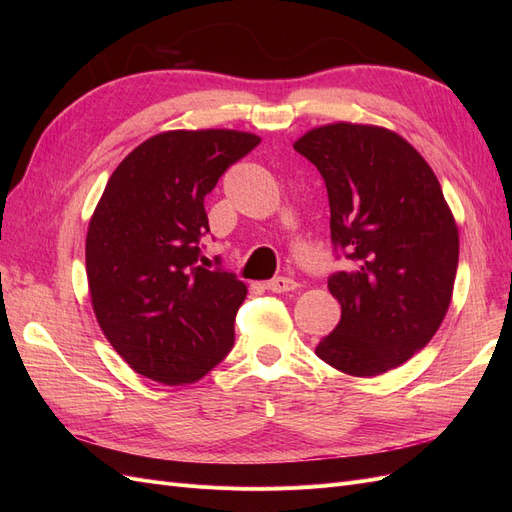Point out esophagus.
Segmentation results:
<instances>
[{"instance_id": "obj_1", "label": "esophagus", "mask_w": 512, "mask_h": 512, "mask_svg": "<svg viewBox=\"0 0 512 512\" xmlns=\"http://www.w3.org/2000/svg\"><path fill=\"white\" fill-rule=\"evenodd\" d=\"M267 288L271 292H290L294 288H299V284L294 282V280H290V277H275V280L267 282Z\"/></svg>"}]
</instances>
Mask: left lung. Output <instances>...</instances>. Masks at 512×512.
I'll return each mask as SVG.
<instances>
[{
  "label": "left lung",
  "instance_id": "obj_1",
  "mask_svg": "<svg viewBox=\"0 0 512 512\" xmlns=\"http://www.w3.org/2000/svg\"><path fill=\"white\" fill-rule=\"evenodd\" d=\"M324 179L331 239L350 260L329 277L342 320L324 363L356 378L406 363L436 335L453 297L459 230L440 181L406 138L337 121L294 143Z\"/></svg>",
  "mask_w": 512,
  "mask_h": 512
}]
</instances>
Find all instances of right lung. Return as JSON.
<instances>
[{
  "label": "right lung",
  "instance_id": "right-lung-1",
  "mask_svg": "<svg viewBox=\"0 0 512 512\" xmlns=\"http://www.w3.org/2000/svg\"><path fill=\"white\" fill-rule=\"evenodd\" d=\"M258 143L239 130H170L108 179L87 228V282L102 333L136 374L190 384L235 344L247 286L205 265V196Z\"/></svg>",
  "mask_w": 512,
  "mask_h": 512
}]
</instances>
